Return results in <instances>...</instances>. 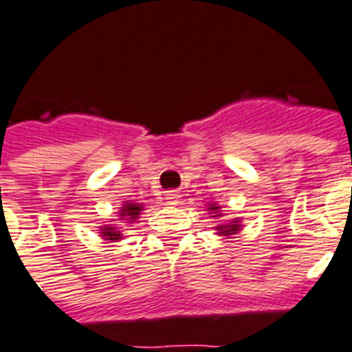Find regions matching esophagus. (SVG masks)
I'll return each mask as SVG.
<instances>
[{
    "label": "esophagus",
    "instance_id": "1",
    "mask_svg": "<svg viewBox=\"0 0 352 352\" xmlns=\"http://www.w3.org/2000/svg\"><path fill=\"white\" fill-rule=\"evenodd\" d=\"M179 192L178 190H168L167 194H165V201H167L168 205H178L179 204Z\"/></svg>",
    "mask_w": 352,
    "mask_h": 352
}]
</instances>
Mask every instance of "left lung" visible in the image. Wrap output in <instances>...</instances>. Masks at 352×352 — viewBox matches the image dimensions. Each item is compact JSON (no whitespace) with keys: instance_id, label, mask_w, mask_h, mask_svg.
<instances>
[{"instance_id":"1","label":"left lung","mask_w":352,"mask_h":352,"mask_svg":"<svg viewBox=\"0 0 352 352\" xmlns=\"http://www.w3.org/2000/svg\"><path fill=\"white\" fill-rule=\"evenodd\" d=\"M207 212L210 214V218H221L223 216V212H221V207L216 201H210V204H207ZM241 220L240 218H232L230 221H223V223H218L214 227L218 232L216 234L218 236H225V238H230L232 234H238L241 230Z\"/></svg>"}]
</instances>
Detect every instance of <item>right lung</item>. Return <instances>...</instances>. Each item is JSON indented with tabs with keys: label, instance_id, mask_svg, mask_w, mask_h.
I'll use <instances>...</instances> for the list:
<instances>
[{
	"label": "right lung",
	"instance_id": "1",
	"mask_svg": "<svg viewBox=\"0 0 352 352\" xmlns=\"http://www.w3.org/2000/svg\"><path fill=\"white\" fill-rule=\"evenodd\" d=\"M143 210V204H136V201H132V199H127V201H123V205L118 210V220L123 221V223H134V221L140 218ZM100 236L103 240H111V241H118L122 240L123 234L118 223H107L101 225L100 227Z\"/></svg>",
	"mask_w": 352,
	"mask_h": 352
}]
</instances>
